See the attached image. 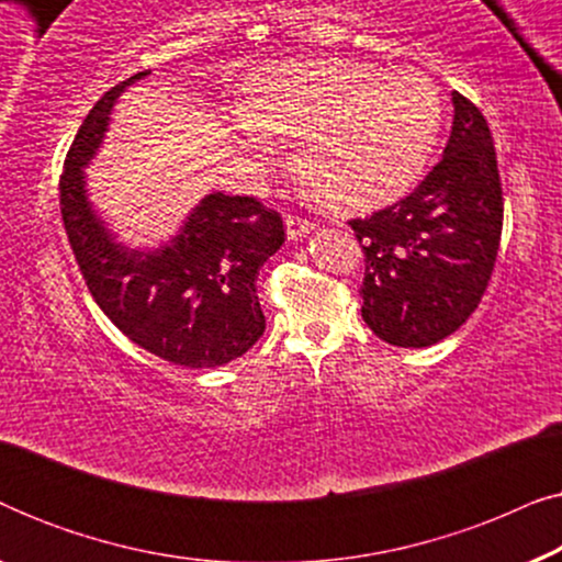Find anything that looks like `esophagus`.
<instances>
[{
  "mask_svg": "<svg viewBox=\"0 0 562 562\" xmlns=\"http://www.w3.org/2000/svg\"><path fill=\"white\" fill-rule=\"evenodd\" d=\"M312 229H314V222L302 217V214H289V217H286V233H289L291 240H299V237L312 233Z\"/></svg>",
  "mask_w": 562,
  "mask_h": 562,
  "instance_id": "obj_1",
  "label": "esophagus"
}]
</instances>
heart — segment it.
<instances>
[{
  "mask_svg": "<svg viewBox=\"0 0 562 562\" xmlns=\"http://www.w3.org/2000/svg\"><path fill=\"white\" fill-rule=\"evenodd\" d=\"M435 83L386 74L366 60L310 58L252 74L243 87L240 133L256 158L266 135L299 145V173L337 206L402 194L419 179L440 133Z\"/></svg>",
  "mask_w": 562,
  "mask_h": 562,
  "instance_id": "obj_1",
  "label": "heart"
}]
</instances>
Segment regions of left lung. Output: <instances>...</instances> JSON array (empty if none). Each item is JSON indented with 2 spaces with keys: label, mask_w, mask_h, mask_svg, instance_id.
I'll return each instance as SVG.
<instances>
[{
  "label": "left lung",
  "mask_w": 562,
  "mask_h": 562,
  "mask_svg": "<svg viewBox=\"0 0 562 562\" xmlns=\"http://www.w3.org/2000/svg\"><path fill=\"white\" fill-rule=\"evenodd\" d=\"M452 133L419 187L348 225L363 248L366 325L396 348H427L475 312L494 273L504 194L488 122L452 91Z\"/></svg>",
  "instance_id": "obj_1"
}]
</instances>
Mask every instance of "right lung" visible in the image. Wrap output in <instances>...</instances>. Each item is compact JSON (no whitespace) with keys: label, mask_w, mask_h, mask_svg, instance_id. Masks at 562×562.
Returning <instances> with one entry per match:
<instances>
[{"label":"right lung","mask_w":562,"mask_h":562,"mask_svg":"<svg viewBox=\"0 0 562 562\" xmlns=\"http://www.w3.org/2000/svg\"><path fill=\"white\" fill-rule=\"evenodd\" d=\"M143 76L106 91L76 133L58 183L60 217L91 296L122 335L168 363L225 366L266 329L256 279L286 237L283 220L256 196L210 194L166 248L127 252L112 240L83 194L81 166L102 143L117 97Z\"/></svg>","instance_id":"obj_1"}]
</instances>
